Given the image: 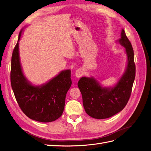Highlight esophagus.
<instances>
[{
    "instance_id": "obj_1",
    "label": "esophagus",
    "mask_w": 151,
    "mask_h": 151,
    "mask_svg": "<svg viewBox=\"0 0 151 151\" xmlns=\"http://www.w3.org/2000/svg\"><path fill=\"white\" fill-rule=\"evenodd\" d=\"M75 74H76V77L77 78H80L82 76V74H83V70L81 69H77L76 71V73Z\"/></svg>"
}]
</instances>
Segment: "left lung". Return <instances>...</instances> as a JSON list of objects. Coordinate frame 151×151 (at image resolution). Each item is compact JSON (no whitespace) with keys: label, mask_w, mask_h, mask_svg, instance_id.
<instances>
[{"label":"left lung","mask_w":151,"mask_h":151,"mask_svg":"<svg viewBox=\"0 0 151 151\" xmlns=\"http://www.w3.org/2000/svg\"><path fill=\"white\" fill-rule=\"evenodd\" d=\"M119 42L126 48L128 62L125 74L116 86L107 89L102 87L93 78L86 77H82L78 82L85 111L93 118L102 119L113 116L125 107L131 97L136 65L132 44L124 29Z\"/></svg>","instance_id":"1"}]
</instances>
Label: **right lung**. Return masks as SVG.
<instances>
[{
    "label": "right lung",
    "instance_id": "obj_1",
    "mask_svg": "<svg viewBox=\"0 0 151 151\" xmlns=\"http://www.w3.org/2000/svg\"><path fill=\"white\" fill-rule=\"evenodd\" d=\"M21 32L19 33L20 40ZM10 82L14 96L22 111L32 120L49 122L63 113L65 96L72 84L70 70H66L41 87L30 85L24 76L19 56V43L13 50Z\"/></svg>",
    "mask_w": 151,
    "mask_h": 151
}]
</instances>
